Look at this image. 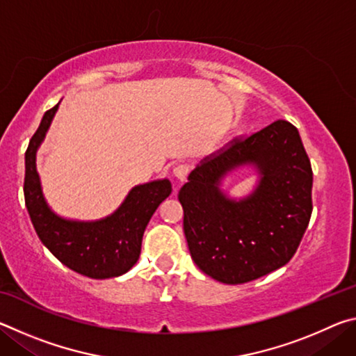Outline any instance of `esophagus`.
Here are the masks:
<instances>
[{"label":"esophagus","instance_id":"esophagus-1","mask_svg":"<svg viewBox=\"0 0 356 356\" xmlns=\"http://www.w3.org/2000/svg\"><path fill=\"white\" fill-rule=\"evenodd\" d=\"M172 174H174V177H176L177 182L182 184V182H185L186 176L190 174V166L186 163H179L177 166H174Z\"/></svg>","mask_w":356,"mask_h":356}]
</instances>
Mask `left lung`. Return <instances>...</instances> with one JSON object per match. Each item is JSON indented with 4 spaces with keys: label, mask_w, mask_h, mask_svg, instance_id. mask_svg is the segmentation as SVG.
I'll use <instances>...</instances> for the list:
<instances>
[{
    "label": "left lung",
    "mask_w": 356,
    "mask_h": 356,
    "mask_svg": "<svg viewBox=\"0 0 356 356\" xmlns=\"http://www.w3.org/2000/svg\"><path fill=\"white\" fill-rule=\"evenodd\" d=\"M251 165L258 185L240 200L220 182ZM312 170L298 130L276 120L206 159L179 191L184 232L193 261L225 284H243L291 261L312 213Z\"/></svg>",
    "instance_id": "obj_1"
}]
</instances>
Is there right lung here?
Returning a JSON list of instances; mask_svg holds the SVG:
<instances>
[{
  "label": "right lung",
  "mask_w": 356,
  "mask_h": 356,
  "mask_svg": "<svg viewBox=\"0 0 356 356\" xmlns=\"http://www.w3.org/2000/svg\"><path fill=\"white\" fill-rule=\"evenodd\" d=\"M58 106L48 110L25 154V202L33 226L53 256L74 272L94 280L116 278L136 264L143 234L156 207L171 195L168 179L134 186L111 215L95 221L59 216L48 206L35 168V154Z\"/></svg>",
  "instance_id": "1"
}]
</instances>
